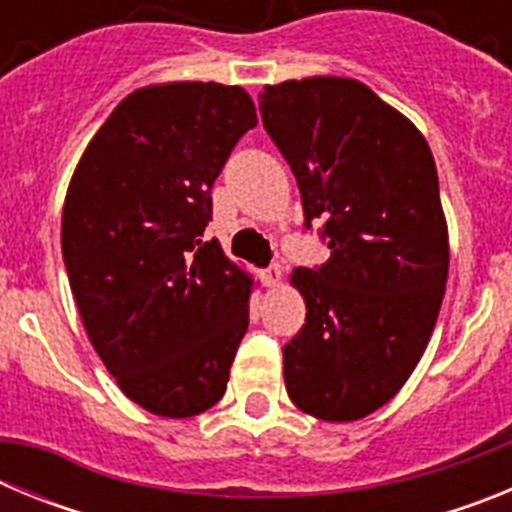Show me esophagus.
<instances>
[{
    "label": "esophagus",
    "instance_id": "34e87169",
    "mask_svg": "<svg viewBox=\"0 0 512 512\" xmlns=\"http://www.w3.org/2000/svg\"><path fill=\"white\" fill-rule=\"evenodd\" d=\"M261 282H264L266 287H277V284L282 282V266L274 264L269 266V269L261 271Z\"/></svg>",
    "mask_w": 512,
    "mask_h": 512
}]
</instances>
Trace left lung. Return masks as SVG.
Masks as SVG:
<instances>
[{
  "mask_svg": "<svg viewBox=\"0 0 512 512\" xmlns=\"http://www.w3.org/2000/svg\"><path fill=\"white\" fill-rule=\"evenodd\" d=\"M261 120L323 223L330 259L295 269L305 325L284 346V387L302 413L351 423L392 400L436 328L449 225L423 133L346 76L266 84Z\"/></svg>",
  "mask_w": 512,
  "mask_h": 512,
  "instance_id": "1",
  "label": "left lung"
}]
</instances>
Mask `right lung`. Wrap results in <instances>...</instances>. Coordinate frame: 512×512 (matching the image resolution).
Wrapping results in <instances>:
<instances>
[{
  "instance_id": "1",
  "label": "right lung",
  "mask_w": 512,
  "mask_h": 512,
  "mask_svg": "<svg viewBox=\"0 0 512 512\" xmlns=\"http://www.w3.org/2000/svg\"><path fill=\"white\" fill-rule=\"evenodd\" d=\"M253 125L243 87H140L69 182L61 248L81 323L122 395L158 418L220 402L248 330L253 277L202 233L212 184Z\"/></svg>"
}]
</instances>
